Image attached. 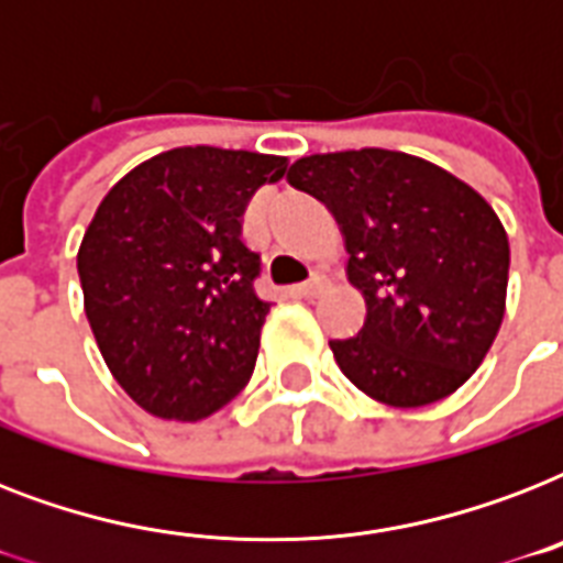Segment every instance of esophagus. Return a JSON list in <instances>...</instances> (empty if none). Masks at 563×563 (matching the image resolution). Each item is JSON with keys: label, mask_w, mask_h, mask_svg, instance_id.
<instances>
[{"label": "esophagus", "mask_w": 563, "mask_h": 563, "mask_svg": "<svg viewBox=\"0 0 563 563\" xmlns=\"http://www.w3.org/2000/svg\"><path fill=\"white\" fill-rule=\"evenodd\" d=\"M327 289V277H321V274H316V277H309L307 283H300L298 291L303 295V298H318L321 291Z\"/></svg>", "instance_id": "obj_1"}]
</instances>
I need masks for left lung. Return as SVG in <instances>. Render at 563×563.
Listing matches in <instances>:
<instances>
[{"label": "left lung", "mask_w": 563, "mask_h": 563, "mask_svg": "<svg viewBox=\"0 0 563 563\" xmlns=\"http://www.w3.org/2000/svg\"><path fill=\"white\" fill-rule=\"evenodd\" d=\"M286 180L333 212L347 277L368 316L333 339L360 391L397 409L453 394L497 339L506 312L508 236L479 192L411 154H312Z\"/></svg>", "instance_id": "8db88e82"}]
</instances>
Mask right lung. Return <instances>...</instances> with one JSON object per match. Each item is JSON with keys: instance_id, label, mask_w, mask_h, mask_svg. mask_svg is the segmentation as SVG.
Returning <instances> with one entry per match:
<instances>
[{"instance_id": "right-lung-1", "label": "right lung", "mask_w": 563, "mask_h": 563, "mask_svg": "<svg viewBox=\"0 0 563 563\" xmlns=\"http://www.w3.org/2000/svg\"><path fill=\"white\" fill-rule=\"evenodd\" d=\"M286 157L172 148L104 195L78 251L84 309L117 383L145 411L201 420L247 385L272 303L242 212Z\"/></svg>"}]
</instances>
